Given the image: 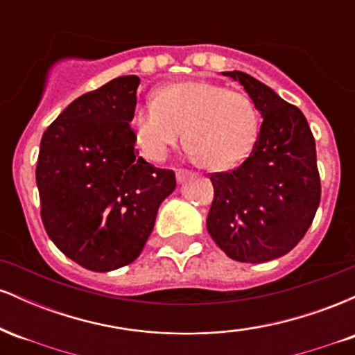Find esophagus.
Segmentation results:
<instances>
[{
  "mask_svg": "<svg viewBox=\"0 0 355 355\" xmlns=\"http://www.w3.org/2000/svg\"><path fill=\"white\" fill-rule=\"evenodd\" d=\"M189 177H191V173L189 172V170H177V180L180 183L185 182Z\"/></svg>",
  "mask_w": 355,
  "mask_h": 355,
  "instance_id": "1",
  "label": "esophagus"
}]
</instances>
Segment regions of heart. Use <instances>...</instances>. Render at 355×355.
I'll return each mask as SVG.
<instances>
[{
	"instance_id": "b5f03b06",
	"label": "heart",
	"mask_w": 355,
	"mask_h": 355,
	"mask_svg": "<svg viewBox=\"0 0 355 355\" xmlns=\"http://www.w3.org/2000/svg\"><path fill=\"white\" fill-rule=\"evenodd\" d=\"M133 130L150 160H164L183 133L191 157L210 168H229L250 153L260 116L245 93L210 81H180L138 105Z\"/></svg>"
}]
</instances>
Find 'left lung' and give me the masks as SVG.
Instances as JSON below:
<instances>
[{
  "label": "left lung",
  "instance_id": "obj_1",
  "mask_svg": "<svg viewBox=\"0 0 355 355\" xmlns=\"http://www.w3.org/2000/svg\"><path fill=\"white\" fill-rule=\"evenodd\" d=\"M240 81L263 121L254 148L232 172L211 173L207 230L230 259L262 263L302 240L320 202L315 140L304 113L262 81L223 71Z\"/></svg>",
  "mask_w": 355,
  "mask_h": 355
}]
</instances>
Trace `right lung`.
Returning <instances> with one entry per match:
<instances>
[{"label": "right lung", "mask_w": 355, "mask_h": 355, "mask_svg": "<svg viewBox=\"0 0 355 355\" xmlns=\"http://www.w3.org/2000/svg\"><path fill=\"white\" fill-rule=\"evenodd\" d=\"M135 75L118 76L71 101L40 144L36 185L48 237L93 272L128 266L144 250L173 170L138 157L130 126Z\"/></svg>", "instance_id": "obj_1"}]
</instances>
